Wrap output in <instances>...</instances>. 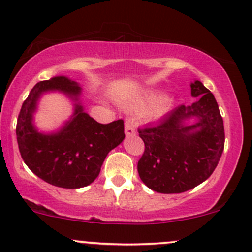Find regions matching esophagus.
<instances>
[{"instance_id": "1", "label": "esophagus", "mask_w": 252, "mask_h": 252, "mask_svg": "<svg viewBox=\"0 0 252 252\" xmlns=\"http://www.w3.org/2000/svg\"><path fill=\"white\" fill-rule=\"evenodd\" d=\"M125 134H126L127 136L134 135V134H135L134 126H133L132 124H129V123H126V124H125Z\"/></svg>"}]
</instances>
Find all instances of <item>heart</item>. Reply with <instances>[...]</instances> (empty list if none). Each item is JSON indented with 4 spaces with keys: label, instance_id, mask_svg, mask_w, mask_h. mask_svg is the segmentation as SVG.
<instances>
[{
    "label": "heart",
    "instance_id": "1",
    "mask_svg": "<svg viewBox=\"0 0 252 252\" xmlns=\"http://www.w3.org/2000/svg\"><path fill=\"white\" fill-rule=\"evenodd\" d=\"M159 97L160 92L157 91V90H144V91H141L133 98V100L131 101V106L135 108L148 106V105L153 104ZM173 105L174 99L172 97H162L152 106L151 116L154 118L162 117L173 107Z\"/></svg>",
    "mask_w": 252,
    "mask_h": 252
}]
</instances>
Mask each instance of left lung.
I'll return each instance as SVG.
<instances>
[{
  "mask_svg": "<svg viewBox=\"0 0 252 252\" xmlns=\"http://www.w3.org/2000/svg\"><path fill=\"white\" fill-rule=\"evenodd\" d=\"M191 105L176 107L158 125L139 128L145 152L138 162L141 181L162 194H179L204 182L224 148L219 105L200 80L190 83ZM194 119L195 123L189 124Z\"/></svg>",
  "mask_w": 252,
  "mask_h": 252,
  "instance_id": "1",
  "label": "left lung"
}]
</instances>
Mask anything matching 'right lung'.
<instances>
[{
	"mask_svg": "<svg viewBox=\"0 0 252 252\" xmlns=\"http://www.w3.org/2000/svg\"><path fill=\"white\" fill-rule=\"evenodd\" d=\"M58 92L73 101L74 112L60 129L39 131L34 114L45 93ZM83 89L66 76L37 83L22 105L16 135L22 159L39 179L67 189L86 187L97 179L107 154L125 139L124 121L99 124L84 110Z\"/></svg>",
	"mask_w": 252,
	"mask_h": 252,
	"instance_id": "add662e5",
	"label": "right lung"
}]
</instances>
